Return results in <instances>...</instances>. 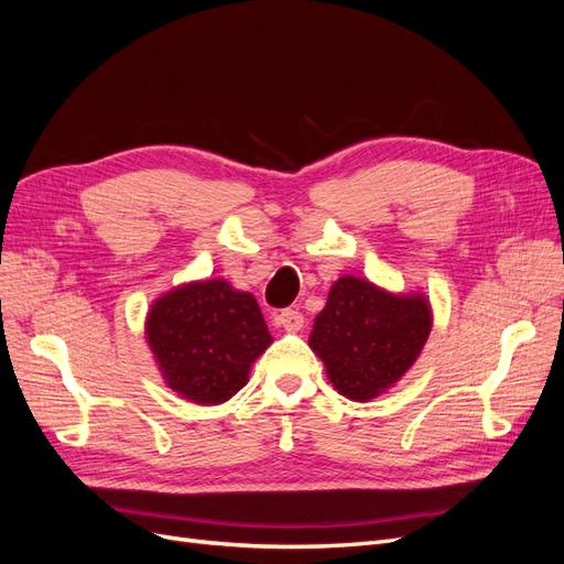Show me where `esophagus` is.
I'll return each instance as SVG.
<instances>
[{
	"label": "esophagus",
	"mask_w": 564,
	"mask_h": 564,
	"mask_svg": "<svg viewBox=\"0 0 564 564\" xmlns=\"http://www.w3.org/2000/svg\"><path fill=\"white\" fill-rule=\"evenodd\" d=\"M275 324H278V327L286 329V332H299L303 327V315L294 308H286V311L275 315Z\"/></svg>",
	"instance_id": "esophagus-1"
}]
</instances>
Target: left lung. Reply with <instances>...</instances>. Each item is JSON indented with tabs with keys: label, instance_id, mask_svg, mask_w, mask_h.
<instances>
[{
	"label": "left lung",
	"instance_id": "8db88e82",
	"mask_svg": "<svg viewBox=\"0 0 564 564\" xmlns=\"http://www.w3.org/2000/svg\"><path fill=\"white\" fill-rule=\"evenodd\" d=\"M431 327V303L423 294H390L369 280L344 275L332 284L308 344L340 395L369 402L416 362Z\"/></svg>",
	"mask_w": 564,
	"mask_h": 564
}]
</instances>
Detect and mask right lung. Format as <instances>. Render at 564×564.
Segmentation results:
<instances>
[{"mask_svg": "<svg viewBox=\"0 0 564 564\" xmlns=\"http://www.w3.org/2000/svg\"><path fill=\"white\" fill-rule=\"evenodd\" d=\"M145 338L164 383L195 404L230 400L272 344L256 299L218 278L160 296L145 317Z\"/></svg>", "mask_w": 564, "mask_h": 564, "instance_id": "obj_1", "label": "right lung"}]
</instances>
